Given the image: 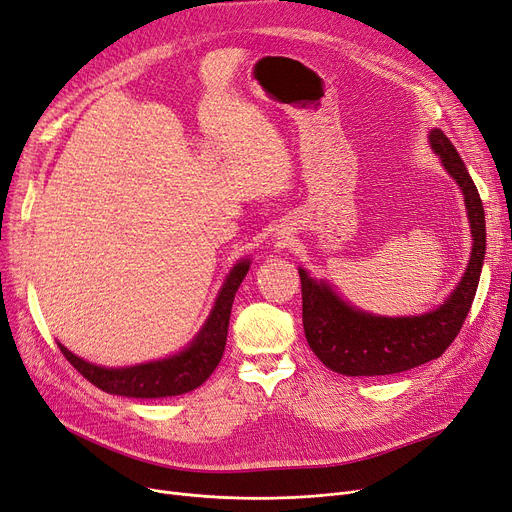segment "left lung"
<instances>
[{"label": "left lung", "mask_w": 512, "mask_h": 512, "mask_svg": "<svg viewBox=\"0 0 512 512\" xmlns=\"http://www.w3.org/2000/svg\"><path fill=\"white\" fill-rule=\"evenodd\" d=\"M429 144L464 196L473 236L469 265L439 307L402 318L374 316L353 307L328 282L299 268L305 339L318 360L339 374L383 376L427 364L452 345L469 316L485 257V213L477 186L446 133L431 129Z\"/></svg>", "instance_id": "obj_1"}]
</instances>
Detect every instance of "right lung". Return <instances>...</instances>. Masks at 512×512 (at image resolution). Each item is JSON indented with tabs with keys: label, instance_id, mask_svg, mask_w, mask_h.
Listing matches in <instances>:
<instances>
[{
	"label": "right lung",
	"instance_id": "1",
	"mask_svg": "<svg viewBox=\"0 0 512 512\" xmlns=\"http://www.w3.org/2000/svg\"><path fill=\"white\" fill-rule=\"evenodd\" d=\"M249 268L251 259H240L234 265L224 284H221V291L203 328L198 330V335L188 347H184L180 353L169 355V358L125 368H104L81 360L79 355L66 349L62 343H58V347L64 353V358L77 368V372L106 393L136 399H157L194 391L209 379L221 355H224L234 295Z\"/></svg>",
	"mask_w": 512,
	"mask_h": 512
}]
</instances>
